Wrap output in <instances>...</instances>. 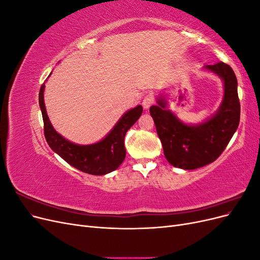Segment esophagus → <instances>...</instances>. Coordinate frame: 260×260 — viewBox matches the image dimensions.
<instances>
[{
    "instance_id": "obj_1",
    "label": "esophagus",
    "mask_w": 260,
    "mask_h": 260,
    "mask_svg": "<svg viewBox=\"0 0 260 260\" xmlns=\"http://www.w3.org/2000/svg\"><path fill=\"white\" fill-rule=\"evenodd\" d=\"M155 102V99L154 96L152 95V94H148V95H146L144 99H143V102H142V105L145 109H148L149 107H151Z\"/></svg>"
}]
</instances>
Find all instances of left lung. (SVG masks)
Returning <instances> with one entry per match:
<instances>
[{
  "label": "left lung",
  "instance_id": "obj_1",
  "mask_svg": "<svg viewBox=\"0 0 260 260\" xmlns=\"http://www.w3.org/2000/svg\"><path fill=\"white\" fill-rule=\"evenodd\" d=\"M205 69L223 80L224 95L218 112L199 124H186L166 108V101L157 99L149 108L164 154L172 166L192 170L215 161L229 144L240 123L238 80L232 68L220 61Z\"/></svg>",
  "mask_w": 260,
  "mask_h": 260
}]
</instances>
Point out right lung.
Returning <instances> with one entry per match:
<instances>
[{"mask_svg":"<svg viewBox=\"0 0 260 260\" xmlns=\"http://www.w3.org/2000/svg\"><path fill=\"white\" fill-rule=\"evenodd\" d=\"M44 83L39 93V104L44 123V137L49 146L70 166L94 176H103L116 170L125 157L124 137L142 115L143 107L138 105L125 113L113 130L100 142L90 145H78L62 138L55 131L44 105Z\"/></svg>","mask_w":260,"mask_h":260,"instance_id":"right-lung-1","label":"right lung"}]
</instances>
